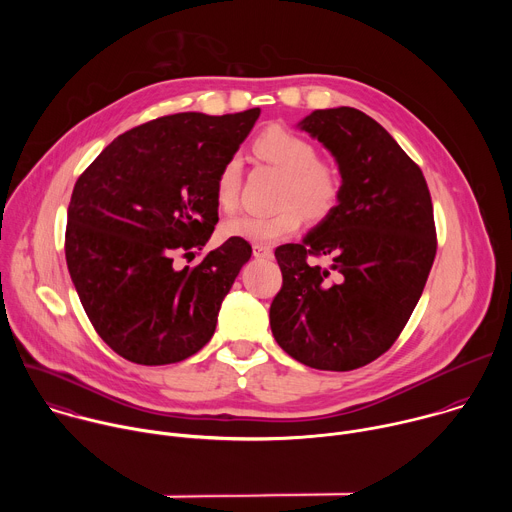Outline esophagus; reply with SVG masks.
Wrapping results in <instances>:
<instances>
[{
    "label": "esophagus",
    "instance_id": "34e87169",
    "mask_svg": "<svg viewBox=\"0 0 512 512\" xmlns=\"http://www.w3.org/2000/svg\"><path fill=\"white\" fill-rule=\"evenodd\" d=\"M253 255H255L257 259H271V257H273V251H271V247H267V245H253Z\"/></svg>",
    "mask_w": 512,
    "mask_h": 512
}]
</instances>
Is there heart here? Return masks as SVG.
Masks as SVG:
<instances>
[{"instance_id": "b5f03b06", "label": "heart", "mask_w": 512, "mask_h": 512, "mask_svg": "<svg viewBox=\"0 0 512 512\" xmlns=\"http://www.w3.org/2000/svg\"><path fill=\"white\" fill-rule=\"evenodd\" d=\"M255 152L285 174L277 204L269 214H243L223 225L227 237L245 239L255 245L275 243L296 233L304 214L314 221L326 218L342 194V178L334 164L318 158V148L308 137L271 125L255 139ZM241 182L239 158H229L216 176V200L223 210L237 206Z\"/></svg>"}]
</instances>
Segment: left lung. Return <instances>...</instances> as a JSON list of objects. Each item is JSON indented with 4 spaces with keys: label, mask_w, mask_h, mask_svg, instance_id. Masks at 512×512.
Wrapping results in <instances>:
<instances>
[{
    "label": "left lung",
    "mask_w": 512,
    "mask_h": 512,
    "mask_svg": "<svg viewBox=\"0 0 512 512\" xmlns=\"http://www.w3.org/2000/svg\"><path fill=\"white\" fill-rule=\"evenodd\" d=\"M300 127L338 162L336 208L275 249L283 283L269 308L277 344L306 367L354 371L385 354L413 314L437 239L419 166L373 117L318 109ZM324 256L326 266L312 262Z\"/></svg>",
    "instance_id": "obj_1"
}]
</instances>
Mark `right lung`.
<instances>
[{
  "mask_svg": "<svg viewBox=\"0 0 512 512\" xmlns=\"http://www.w3.org/2000/svg\"><path fill=\"white\" fill-rule=\"evenodd\" d=\"M261 109L176 113L137 125L79 176L68 204L66 265L97 334L119 356L160 367L196 354L251 245L231 237L196 267L218 223L216 176Z\"/></svg>",
  "mask_w": 512,
  "mask_h": 512,
  "instance_id": "1",
  "label": "right lung"
}]
</instances>
